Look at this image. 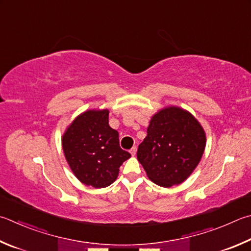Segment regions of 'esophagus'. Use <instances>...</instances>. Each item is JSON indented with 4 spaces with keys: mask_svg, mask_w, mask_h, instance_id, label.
<instances>
[{
    "mask_svg": "<svg viewBox=\"0 0 251 251\" xmlns=\"http://www.w3.org/2000/svg\"><path fill=\"white\" fill-rule=\"evenodd\" d=\"M136 152H137V147H136V146H135V147H133V148L130 149V154H131V156H135Z\"/></svg>",
    "mask_w": 251,
    "mask_h": 251,
    "instance_id": "esophagus-1",
    "label": "esophagus"
}]
</instances>
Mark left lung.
Returning a JSON list of instances; mask_svg holds the SVG:
<instances>
[{
    "mask_svg": "<svg viewBox=\"0 0 251 251\" xmlns=\"http://www.w3.org/2000/svg\"><path fill=\"white\" fill-rule=\"evenodd\" d=\"M205 145L206 135L197 118L183 108L168 106L150 120L137 159L153 183L170 188L192 175Z\"/></svg>",
    "mask_w": 251,
    "mask_h": 251,
    "instance_id": "1",
    "label": "left lung"
}]
</instances>
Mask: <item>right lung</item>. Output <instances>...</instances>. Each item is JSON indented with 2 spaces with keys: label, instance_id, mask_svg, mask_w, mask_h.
<instances>
[{
  "label": "right lung",
  "instance_id": "obj_1",
  "mask_svg": "<svg viewBox=\"0 0 251 251\" xmlns=\"http://www.w3.org/2000/svg\"><path fill=\"white\" fill-rule=\"evenodd\" d=\"M108 110H88L76 116L62 136L70 169L85 185L106 188L117 179L130 153L120 147L117 130L108 125Z\"/></svg>",
  "mask_w": 251,
  "mask_h": 251
}]
</instances>
